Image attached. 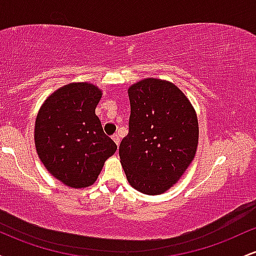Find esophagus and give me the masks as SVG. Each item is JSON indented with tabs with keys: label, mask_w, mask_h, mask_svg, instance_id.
Returning a JSON list of instances; mask_svg holds the SVG:
<instances>
[{
	"label": "esophagus",
	"mask_w": 256,
	"mask_h": 256,
	"mask_svg": "<svg viewBox=\"0 0 256 256\" xmlns=\"http://www.w3.org/2000/svg\"><path fill=\"white\" fill-rule=\"evenodd\" d=\"M112 138H113V140H114V142H116V144L119 146V143H120V137H119V134H113V136H112Z\"/></svg>",
	"instance_id": "34e87169"
}]
</instances>
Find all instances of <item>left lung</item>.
I'll list each match as a JSON object with an SVG mask.
<instances>
[{
	"label": "left lung",
	"mask_w": 256,
	"mask_h": 256,
	"mask_svg": "<svg viewBox=\"0 0 256 256\" xmlns=\"http://www.w3.org/2000/svg\"><path fill=\"white\" fill-rule=\"evenodd\" d=\"M128 134L119 156L128 183L146 195L166 192L194 160L198 122L192 102L168 80L146 78L128 89Z\"/></svg>",
	"instance_id": "obj_1"
}]
</instances>
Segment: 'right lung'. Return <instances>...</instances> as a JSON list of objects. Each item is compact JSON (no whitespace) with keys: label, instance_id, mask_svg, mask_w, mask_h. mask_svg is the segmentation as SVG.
Masks as SVG:
<instances>
[{"label":"right lung","instance_id":"1","mask_svg":"<svg viewBox=\"0 0 256 256\" xmlns=\"http://www.w3.org/2000/svg\"><path fill=\"white\" fill-rule=\"evenodd\" d=\"M101 98L98 85L70 83L52 92L37 113L34 137L38 158L68 188L92 185L116 150L95 114Z\"/></svg>","mask_w":256,"mask_h":256}]
</instances>
